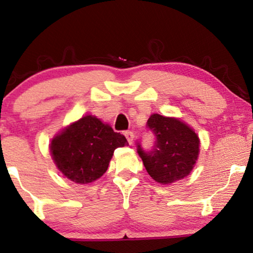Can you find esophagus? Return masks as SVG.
Wrapping results in <instances>:
<instances>
[{
  "mask_svg": "<svg viewBox=\"0 0 253 253\" xmlns=\"http://www.w3.org/2000/svg\"><path fill=\"white\" fill-rule=\"evenodd\" d=\"M125 136H126V139L128 140L129 144L133 143V140H134V134H133V132H125Z\"/></svg>",
  "mask_w": 253,
  "mask_h": 253,
  "instance_id": "esophagus-1",
  "label": "esophagus"
}]
</instances>
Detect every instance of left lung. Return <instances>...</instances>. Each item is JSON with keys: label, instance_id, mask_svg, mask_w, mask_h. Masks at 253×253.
Wrapping results in <instances>:
<instances>
[{"label": "left lung", "instance_id": "8db88e82", "mask_svg": "<svg viewBox=\"0 0 253 253\" xmlns=\"http://www.w3.org/2000/svg\"><path fill=\"white\" fill-rule=\"evenodd\" d=\"M147 126L156 136L155 146L146 152L138 145V153L149 175L165 185L189 175L200 153L195 130L179 119L156 113L149 118Z\"/></svg>", "mask_w": 253, "mask_h": 253}]
</instances>
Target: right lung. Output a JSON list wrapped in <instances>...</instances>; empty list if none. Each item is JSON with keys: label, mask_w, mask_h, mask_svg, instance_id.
<instances>
[{"label": "right lung", "mask_w": 253, "mask_h": 253, "mask_svg": "<svg viewBox=\"0 0 253 253\" xmlns=\"http://www.w3.org/2000/svg\"><path fill=\"white\" fill-rule=\"evenodd\" d=\"M128 145L123 134L94 115H85L60 130L50 151L58 170L70 181L88 184L108 169L114 150Z\"/></svg>", "instance_id": "1"}]
</instances>
